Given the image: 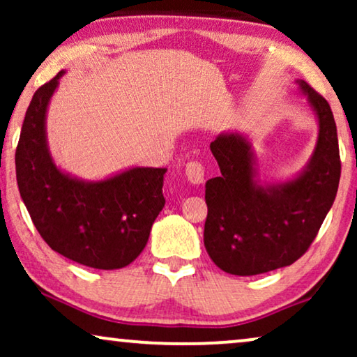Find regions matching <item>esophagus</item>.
<instances>
[{"label":"esophagus","instance_id":"34e87169","mask_svg":"<svg viewBox=\"0 0 357 357\" xmlns=\"http://www.w3.org/2000/svg\"><path fill=\"white\" fill-rule=\"evenodd\" d=\"M185 174H187V178L195 185H199L204 182V167L199 160H190L185 165Z\"/></svg>","mask_w":357,"mask_h":357}]
</instances>
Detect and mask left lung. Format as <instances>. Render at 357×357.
<instances>
[{
	"instance_id": "8db88e82",
	"label": "left lung",
	"mask_w": 357,
	"mask_h": 357,
	"mask_svg": "<svg viewBox=\"0 0 357 357\" xmlns=\"http://www.w3.org/2000/svg\"><path fill=\"white\" fill-rule=\"evenodd\" d=\"M319 116V141L299 177L282 185L253 183L250 144L241 135H219L211 153L221 175L206 182L204 247L229 275L253 276L292 265L309 250L338 192L341 160L330 104L299 81Z\"/></svg>"
}]
</instances>
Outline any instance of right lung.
I'll use <instances>...</instances> for the list:
<instances>
[{
	"label": "right lung",
	"mask_w": 357,
	"mask_h": 357,
	"mask_svg": "<svg viewBox=\"0 0 357 357\" xmlns=\"http://www.w3.org/2000/svg\"><path fill=\"white\" fill-rule=\"evenodd\" d=\"M63 71L33 94L16 148L19 193L52 250L97 270H119L143 252L162 211L165 169L135 167L86 183L53 164L45 112Z\"/></svg>",
	"instance_id": "right-lung-1"
}]
</instances>
